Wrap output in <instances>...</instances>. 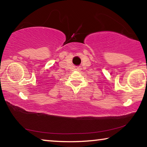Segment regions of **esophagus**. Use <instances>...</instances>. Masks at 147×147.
I'll list each match as a JSON object with an SVG mask.
<instances>
[{
	"label": "esophagus",
	"mask_w": 147,
	"mask_h": 147,
	"mask_svg": "<svg viewBox=\"0 0 147 147\" xmlns=\"http://www.w3.org/2000/svg\"><path fill=\"white\" fill-rule=\"evenodd\" d=\"M78 69V71H80V68H79V67H78V69Z\"/></svg>",
	"instance_id": "34e87169"
}]
</instances>
